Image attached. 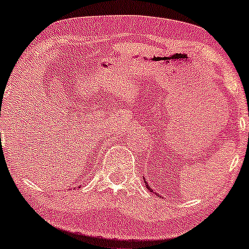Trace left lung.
<instances>
[{
	"mask_svg": "<svg viewBox=\"0 0 249 249\" xmlns=\"http://www.w3.org/2000/svg\"><path fill=\"white\" fill-rule=\"evenodd\" d=\"M144 182H145V186H146V188H147V190L148 191H150V192H153V190H151V187L150 186H148V184H147V182L146 181H145V179H144ZM157 194V193H156ZM157 196H159V194H157Z\"/></svg>",
	"mask_w": 249,
	"mask_h": 249,
	"instance_id": "8db88e82",
	"label": "left lung"
}]
</instances>
